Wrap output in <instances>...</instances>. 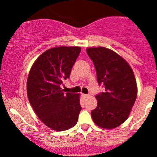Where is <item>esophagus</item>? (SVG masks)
Listing matches in <instances>:
<instances>
[{"label": "esophagus", "instance_id": "34e87169", "mask_svg": "<svg viewBox=\"0 0 157 157\" xmlns=\"http://www.w3.org/2000/svg\"><path fill=\"white\" fill-rule=\"evenodd\" d=\"M82 96H83V97L84 98H88L90 96V95H87V94H83L82 95Z\"/></svg>", "mask_w": 157, "mask_h": 157}]
</instances>
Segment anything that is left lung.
Here are the masks:
<instances>
[{"label":"left lung","mask_w":157,"mask_h":157,"mask_svg":"<svg viewBox=\"0 0 157 157\" xmlns=\"http://www.w3.org/2000/svg\"><path fill=\"white\" fill-rule=\"evenodd\" d=\"M87 55L96 70L98 84L105 92L96 95L98 105L91 112L95 124L113 129L129 117L137 96V85L133 70L117 52L105 47H90Z\"/></svg>","instance_id":"1"}]
</instances>
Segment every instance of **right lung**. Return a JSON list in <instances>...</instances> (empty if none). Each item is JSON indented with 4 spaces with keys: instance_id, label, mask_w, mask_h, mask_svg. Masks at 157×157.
I'll return each mask as SVG.
<instances>
[{
    "instance_id": "obj_1",
    "label": "right lung",
    "mask_w": 157,
    "mask_h": 157,
    "mask_svg": "<svg viewBox=\"0 0 157 157\" xmlns=\"http://www.w3.org/2000/svg\"><path fill=\"white\" fill-rule=\"evenodd\" d=\"M80 52L79 47L49 49L36 60L28 75L29 103L40 120L54 131H66L75 125L82 110L80 95L65 94L61 88Z\"/></svg>"
}]
</instances>
